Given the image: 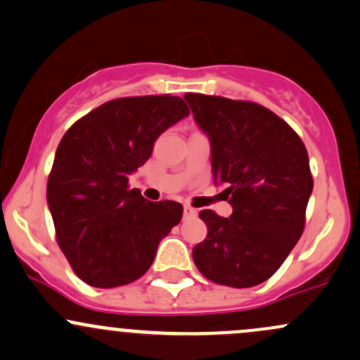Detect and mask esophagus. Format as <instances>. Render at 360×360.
Listing matches in <instances>:
<instances>
[{"mask_svg":"<svg viewBox=\"0 0 360 360\" xmlns=\"http://www.w3.org/2000/svg\"><path fill=\"white\" fill-rule=\"evenodd\" d=\"M196 208L189 207V205H184V217H196Z\"/></svg>","mask_w":360,"mask_h":360,"instance_id":"1","label":"esophagus"}]
</instances>
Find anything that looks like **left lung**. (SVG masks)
I'll return each mask as SVG.
<instances>
[{"label":"left lung","instance_id":"left-lung-1","mask_svg":"<svg viewBox=\"0 0 360 360\" xmlns=\"http://www.w3.org/2000/svg\"><path fill=\"white\" fill-rule=\"evenodd\" d=\"M210 138L212 172L232 205L229 219L201 210L203 243L193 248L200 274L246 289L270 278L297 244L313 191L309 157L297 133L250 101L184 94Z\"/></svg>","mask_w":360,"mask_h":360}]
</instances>
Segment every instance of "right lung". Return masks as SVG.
<instances>
[{"instance_id": "right-lung-1", "label": "right lung", "mask_w": 360, "mask_h": 360, "mask_svg": "<svg viewBox=\"0 0 360 360\" xmlns=\"http://www.w3.org/2000/svg\"><path fill=\"white\" fill-rule=\"evenodd\" d=\"M188 114L183 98L169 94L114 98L59 141L47 205L63 255L89 285L135 282L153 263L162 238L181 222L183 205L145 200L128 181L150 159L157 138Z\"/></svg>"}]
</instances>
